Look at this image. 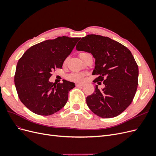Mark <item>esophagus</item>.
<instances>
[{"label":"esophagus","instance_id":"obj_1","mask_svg":"<svg viewBox=\"0 0 156 156\" xmlns=\"http://www.w3.org/2000/svg\"><path fill=\"white\" fill-rule=\"evenodd\" d=\"M83 85H84V84H83V83H77L76 84V87H82V86H83Z\"/></svg>","mask_w":156,"mask_h":156}]
</instances>
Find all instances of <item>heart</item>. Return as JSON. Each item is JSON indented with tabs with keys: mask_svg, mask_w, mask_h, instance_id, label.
<instances>
[{
	"mask_svg": "<svg viewBox=\"0 0 156 156\" xmlns=\"http://www.w3.org/2000/svg\"><path fill=\"white\" fill-rule=\"evenodd\" d=\"M83 53H84V52L80 53V55H82V54H83ZM70 79L73 80H76V81H81V80H82V79H83V74H81V73L74 74L70 76Z\"/></svg>",
	"mask_w": 156,
	"mask_h": 156,
	"instance_id": "heart-1",
	"label": "heart"
}]
</instances>
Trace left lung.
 <instances>
[{"mask_svg": "<svg viewBox=\"0 0 156 156\" xmlns=\"http://www.w3.org/2000/svg\"><path fill=\"white\" fill-rule=\"evenodd\" d=\"M78 51L91 53L95 58L94 82H103L105 88L86 99L87 106L98 116L112 118L130 105L138 87V67L130 50L110 37L89 34L76 44Z\"/></svg>", "mask_w": 156, "mask_h": 156, "instance_id": "8db88e82", "label": "left lung"}]
</instances>
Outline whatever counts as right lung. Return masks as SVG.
I'll list each match as a JSON object with an SVG mask.
<instances>
[{"instance_id": "obj_1", "label": "right lung", "mask_w": 156, "mask_h": 156, "mask_svg": "<svg viewBox=\"0 0 156 156\" xmlns=\"http://www.w3.org/2000/svg\"><path fill=\"white\" fill-rule=\"evenodd\" d=\"M79 37H58L32 46L18 60L15 84L22 103L33 113L50 115L61 110L68 92L75 83L64 80L62 83L49 81L51 73L62 68Z\"/></svg>"}]
</instances>
